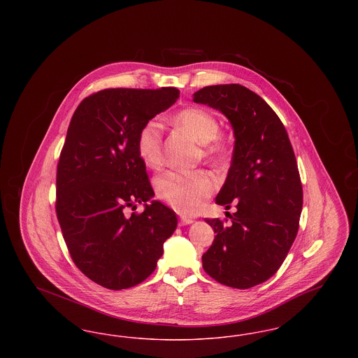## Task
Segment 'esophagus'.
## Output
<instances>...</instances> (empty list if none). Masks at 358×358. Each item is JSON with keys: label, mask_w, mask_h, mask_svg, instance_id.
I'll return each instance as SVG.
<instances>
[{"label": "esophagus", "mask_w": 358, "mask_h": 358, "mask_svg": "<svg viewBox=\"0 0 358 358\" xmlns=\"http://www.w3.org/2000/svg\"><path fill=\"white\" fill-rule=\"evenodd\" d=\"M194 222L192 217H187V216H181L180 217V225H187V224H192Z\"/></svg>", "instance_id": "1"}]
</instances>
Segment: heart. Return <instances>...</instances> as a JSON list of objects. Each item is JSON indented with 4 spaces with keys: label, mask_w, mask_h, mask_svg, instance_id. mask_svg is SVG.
Returning <instances> with one entry per match:
<instances>
[{
    "label": "heart",
    "mask_w": 358,
    "mask_h": 358,
    "mask_svg": "<svg viewBox=\"0 0 358 358\" xmlns=\"http://www.w3.org/2000/svg\"><path fill=\"white\" fill-rule=\"evenodd\" d=\"M173 123L187 130L204 145V155L212 162L224 159V146L219 141L220 123L217 118L200 107H187L173 117ZM136 152L141 161L150 169H158L164 162L162 127L158 122L145 123L138 134ZM159 199L184 215L197 213L205 200L213 193L215 181L203 171H165L155 180Z\"/></svg>",
    "instance_id": "1"
}]
</instances>
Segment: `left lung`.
Instances as JSON below:
<instances>
[{
    "mask_svg": "<svg viewBox=\"0 0 358 358\" xmlns=\"http://www.w3.org/2000/svg\"><path fill=\"white\" fill-rule=\"evenodd\" d=\"M229 120L235 146L216 204L236 212L224 224L205 219L216 236L203 255L205 273L234 289L270 279L299 228L303 192L287 131L273 108L240 85H208L193 94Z\"/></svg>",
    "mask_w": 358,
    "mask_h": 358,
    "instance_id": "1",
    "label": "left lung"
}]
</instances>
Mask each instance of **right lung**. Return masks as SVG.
Wrapping results in <instances>:
<instances>
[{
    "instance_id": "1",
    "label": "right lung",
    "mask_w": 358,
    "mask_h": 358,
    "mask_svg": "<svg viewBox=\"0 0 358 358\" xmlns=\"http://www.w3.org/2000/svg\"><path fill=\"white\" fill-rule=\"evenodd\" d=\"M178 98L174 87L108 88L85 98L69 122L57 164L56 213L73 263L106 289L143 282L176 231L174 210L152 200L136 139ZM142 202V214L125 215Z\"/></svg>"
}]
</instances>
